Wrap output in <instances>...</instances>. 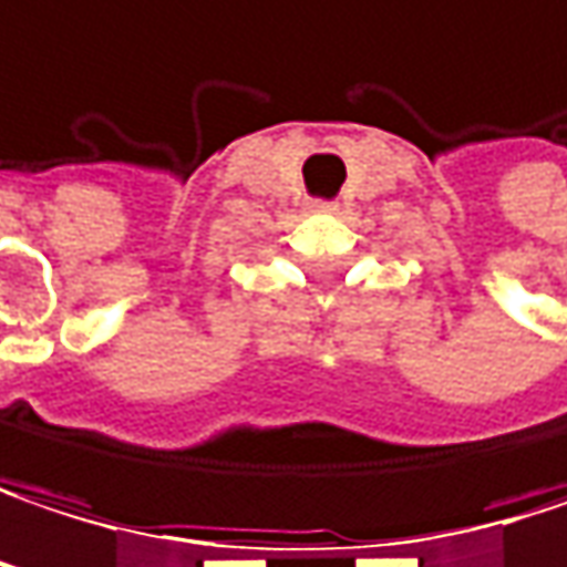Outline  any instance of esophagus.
Masks as SVG:
<instances>
[{"label": "esophagus", "instance_id": "esophagus-1", "mask_svg": "<svg viewBox=\"0 0 567 567\" xmlns=\"http://www.w3.org/2000/svg\"><path fill=\"white\" fill-rule=\"evenodd\" d=\"M311 207H315L318 214H334L337 210L334 200H311Z\"/></svg>", "mask_w": 567, "mask_h": 567}]
</instances>
